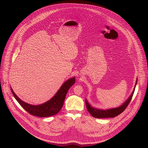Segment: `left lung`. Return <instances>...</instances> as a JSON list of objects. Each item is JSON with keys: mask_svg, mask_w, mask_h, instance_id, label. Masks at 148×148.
Returning a JSON list of instances; mask_svg holds the SVG:
<instances>
[{"mask_svg": "<svg viewBox=\"0 0 148 148\" xmlns=\"http://www.w3.org/2000/svg\"><path fill=\"white\" fill-rule=\"evenodd\" d=\"M137 83V79L136 81L135 84V86L134 87V89L133 90L132 93L131 94V96L129 97V98L126 100L122 105H121L120 107L115 108H112V109H109V110H98L95 108L92 107L91 105L89 104L87 100L86 99V107L87 108L88 111V112L90 113V114L94 118H114L120 114H121L125 109L127 107L128 105H129L130 101H131V99L132 98V96L134 95L135 87Z\"/></svg>", "mask_w": 148, "mask_h": 148, "instance_id": "1", "label": "left lung"}]
</instances>
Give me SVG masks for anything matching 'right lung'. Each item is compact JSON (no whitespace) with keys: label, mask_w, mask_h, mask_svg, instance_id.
<instances>
[{"label":"right lung","mask_w":148,"mask_h":148,"mask_svg":"<svg viewBox=\"0 0 148 148\" xmlns=\"http://www.w3.org/2000/svg\"><path fill=\"white\" fill-rule=\"evenodd\" d=\"M75 82V77L68 79L62 84L56 95L51 99L38 105H30L23 102L15 94L12 88H10L16 99L29 114L38 117H49L57 114L61 110L69 88L74 85Z\"/></svg>","instance_id":"right-lung-1"}]
</instances>
